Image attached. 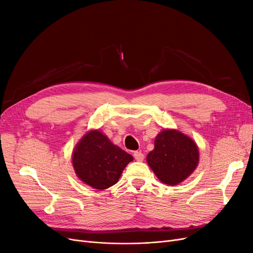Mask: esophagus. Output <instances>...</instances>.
<instances>
[{
	"label": "esophagus",
	"mask_w": 253,
	"mask_h": 253,
	"mask_svg": "<svg viewBox=\"0 0 253 253\" xmlns=\"http://www.w3.org/2000/svg\"><path fill=\"white\" fill-rule=\"evenodd\" d=\"M134 158L137 160V162H142V160L144 159L143 153H141L140 151H136V152H134Z\"/></svg>",
	"instance_id": "1"
}]
</instances>
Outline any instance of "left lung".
I'll list each match as a JSON object with an SVG mask.
<instances>
[{"instance_id": "8db88e82", "label": "left lung", "mask_w": 253, "mask_h": 253, "mask_svg": "<svg viewBox=\"0 0 253 253\" xmlns=\"http://www.w3.org/2000/svg\"><path fill=\"white\" fill-rule=\"evenodd\" d=\"M200 162L196 142L175 128H165L154 141V150L147 163L157 178L165 185L175 186L194 172Z\"/></svg>"}]
</instances>
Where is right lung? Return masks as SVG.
<instances>
[{"mask_svg": "<svg viewBox=\"0 0 253 253\" xmlns=\"http://www.w3.org/2000/svg\"><path fill=\"white\" fill-rule=\"evenodd\" d=\"M133 159L100 129H90L84 134L72 155L78 178L97 190H105L117 183L122 171Z\"/></svg>", "mask_w": 253, "mask_h": 253, "instance_id": "1", "label": "right lung"}]
</instances>
